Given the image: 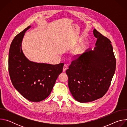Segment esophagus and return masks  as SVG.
<instances>
[{
    "instance_id": "esophagus-1",
    "label": "esophagus",
    "mask_w": 127,
    "mask_h": 127,
    "mask_svg": "<svg viewBox=\"0 0 127 127\" xmlns=\"http://www.w3.org/2000/svg\"><path fill=\"white\" fill-rule=\"evenodd\" d=\"M67 68H68V66H67V65L66 64H64V66H63V71L64 72H65V71L67 70Z\"/></svg>"
}]
</instances>
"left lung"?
Segmentation results:
<instances>
[{"mask_svg": "<svg viewBox=\"0 0 127 127\" xmlns=\"http://www.w3.org/2000/svg\"><path fill=\"white\" fill-rule=\"evenodd\" d=\"M97 39L94 51L89 50L72 59L66 73L68 86L73 97L88 102L103 96L115 74L116 59L111 41L96 29Z\"/></svg>", "mask_w": 127, "mask_h": 127, "instance_id": "8db88e82", "label": "left lung"}]
</instances>
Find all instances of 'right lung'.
Instances as JSON below:
<instances>
[{"instance_id": "obj_1", "label": "right lung", "mask_w": 127, "mask_h": 127, "mask_svg": "<svg viewBox=\"0 0 127 127\" xmlns=\"http://www.w3.org/2000/svg\"><path fill=\"white\" fill-rule=\"evenodd\" d=\"M28 27L17 34L10 46L8 71L11 82L22 96L39 102L46 98L63 71L64 63L51 65L29 61L22 50V42Z\"/></svg>"}]
</instances>
